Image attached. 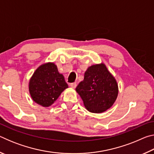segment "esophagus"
I'll use <instances>...</instances> for the list:
<instances>
[{
	"label": "esophagus",
	"instance_id": "obj_1",
	"mask_svg": "<svg viewBox=\"0 0 154 154\" xmlns=\"http://www.w3.org/2000/svg\"><path fill=\"white\" fill-rule=\"evenodd\" d=\"M70 85H71V87L72 88H75L77 86V84H76V83H71V84H70Z\"/></svg>",
	"mask_w": 154,
	"mask_h": 154
}]
</instances>
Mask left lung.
Listing matches in <instances>:
<instances>
[{
    "label": "left lung",
    "instance_id": "left-lung-1",
    "mask_svg": "<svg viewBox=\"0 0 154 154\" xmlns=\"http://www.w3.org/2000/svg\"><path fill=\"white\" fill-rule=\"evenodd\" d=\"M76 91L88 111L99 113L113 105L118 97V86L114 77L102 63L88 68Z\"/></svg>",
    "mask_w": 154,
    "mask_h": 154
}]
</instances>
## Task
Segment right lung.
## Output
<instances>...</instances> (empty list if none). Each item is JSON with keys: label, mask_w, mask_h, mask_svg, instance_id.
<instances>
[{"label": "right lung", "mask_w": 154, "mask_h": 154, "mask_svg": "<svg viewBox=\"0 0 154 154\" xmlns=\"http://www.w3.org/2000/svg\"><path fill=\"white\" fill-rule=\"evenodd\" d=\"M68 87L63 75L58 72L56 65L51 62L38 67L29 82L32 100L45 107L51 105Z\"/></svg>", "instance_id": "add662e5"}]
</instances>
